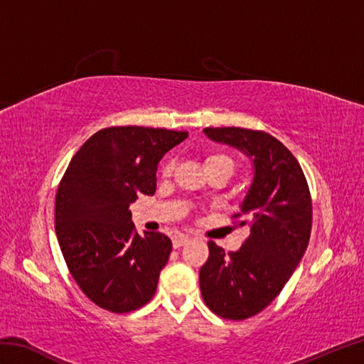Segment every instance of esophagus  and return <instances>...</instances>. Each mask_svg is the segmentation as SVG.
I'll list each match as a JSON object with an SVG mask.
<instances>
[{
  "label": "esophagus",
  "mask_w": 364,
  "mask_h": 364,
  "mask_svg": "<svg viewBox=\"0 0 364 364\" xmlns=\"http://www.w3.org/2000/svg\"><path fill=\"white\" fill-rule=\"evenodd\" d=\"M189 241H191V237H189L188 235H180V236H176V237L173 239V249H180L181 245L188 244Z\"/></svg>",
  "instance_id": "esophagus-1"
}]
</instances>
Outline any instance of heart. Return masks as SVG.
I'll return each mask as SVG.
<instances>
[{"label": "heart", "mask_w": 364, "mask_h": 364, "mask_svg": "<svg viewBox=\"0 0 364 364\" xmlns=\"http://www.w3.org/2000/svg\"><path fill=\"white\" fill-rule=\"evenodd\" d=\"M205 166L206 168L210 167H225L228 170L233 172L235 168V162L227 154H211V156H208L205 161ZM172 168H173V162H167L166 167H164V175H170L172 173Z\"/></svg>", "instance_id": "heart-1"}]
</instances>
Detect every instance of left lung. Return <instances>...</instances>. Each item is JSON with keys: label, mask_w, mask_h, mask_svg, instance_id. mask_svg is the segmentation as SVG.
Masks as SVG:
<instances>
[{"label": "left lung", "mask_w": 364, "mask_h": 364, "mask_svg": "<svg viewBox=\"0 0 364 364\" xmlns=\"http://www.w3.org/2000/svg\"><path fill=\"white\" fill-rule=\"evenodd\" d=\"M215 144L239 150L252 162V181L241 213L250 236L231 253L213 241L200 269L206 306L220 318L242 321L272 301L306 250L311 231V198L297 159L274 136L244 128H205ZM239 215V214H237Z\"/></svg>", "instance_id": "obj_1"}]
</instances>
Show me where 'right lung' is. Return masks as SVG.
Masks as SVG:
<instances>
[{
  "label": "right lung",
  "mask_w": 364,
  "mask_h": 364,
  "mask_svg": "<svg viewBox=\"0 0 364 364\" xmlns=\"http://www.w3.org/2000/svg\"><path fill=\"white\" fill-rule=\"evenodd\" d=\"M186 131L112 127L98 131L76 151L56 194V235L81 291L112 313L149 301L172 241L134 231L129 205L153 196L162 156Z\"/></svg>",
  "instance_id": "obj_1"
}]
</instances>
